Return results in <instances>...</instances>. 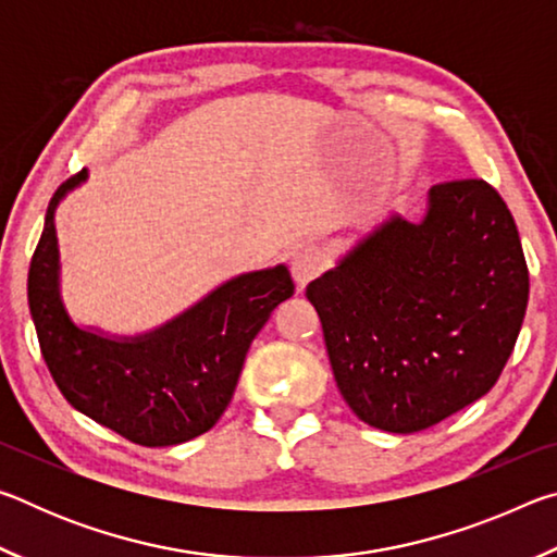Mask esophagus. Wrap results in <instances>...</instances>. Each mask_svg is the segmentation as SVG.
<instances>
[{
  "instance_id": "obj_1",
  "label": "esophagus",
  "mask_w": 557,
  "mask_h": 557,
  "mask_svg": "<svg viewBox=\"0 0 557 557\" xmlns=\"http://www.w3.org/2000/svg\"><path fill=\"white\" fill-rule=\"evenodd\" d=\"M326 268V252L319 245H299L289 256V270L297 287L305 289L309 282L322 275Z\"/></svg>"
}]
</instances>
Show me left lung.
<instances>
[{"label": "left lung", "mask_w": 557, "mask_h": 557, "mask_svg": "<svg viewBox=\"0 0 557 557\" xmlns=\"http://www.w3.org/2000/svg\"><path fill=\"white\" fill-rule=\"evenodd\" d=\"M338 391L366 425L420 432L494 388L528 307L511 211L484 178L430 188L307 287Z\"/></svg>", "instance_id": "obj_1"}]
</instances>
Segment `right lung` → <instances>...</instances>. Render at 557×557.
Segmentation results:
<instances>
[{"label": "right lung", "mask_w": 557, "mask_h": 557, "mask_svg": "<svg viewBox=\"0 0 557 557\" xmlns=\"http://www.w3.org/2000/svg\"><path fill=\"white\" fill-rule=\"evenodd\" d=\"M86 172L55 188L29 265V309L41 356L75 410L143 447L182 445L228 408L252 338L295 295L285 265L240 275L154 334L115 342L75 326L59 297L53 209Z\"/></svg>", "instance_id": "add662e5"}]
</instances>
